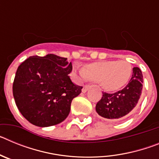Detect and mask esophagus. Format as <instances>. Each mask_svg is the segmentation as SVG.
Returning <instances> with one entry per match:
<instances>
[{"label":"esophagus","mask_w":159,"mask_h":159,"mask_svg":"<svg viewBox=\"0 0 159 159\" xmlns=\"http://www.w3.org/2000/svg\"><path fill=\"white\" fill-rule=\"evenodd\" d=\"M91 85H89V84H87V85H85V86L84 87V88H83V89H82V92H84V93H85V92H88V90H89L90 88H91Z\"/></svg>","instance_id":"34e87169"}]
</instances>
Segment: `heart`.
Segmentation results:
<instances>
[{
    "label": "heart",
    "instance_id": "b5f03b06",
    "mask_svg": "<svg viewBox=\"0 0 159 159\" xmlns=\"http://www.w3.org/2000/svg\"><path fill=\"white\" fill-rule=\"evenodd\" d=\"M73 71L82 80L99 83L107 92H116L124 88L129 83L132 75V67L125 60H107L89 64L80 68L78 65L73 67Z\"/></svg>",
    "mask_w": 159,
    "mask_h": 159
}]
</instances>
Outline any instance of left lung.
Segmentation results:
<instances>
[{"mask_svg": "<svg viewBox=\"0 0 159 159\" xmlns=\"http://www.w3.org/2000/svg\"><path fill=\"white\" fill-rule=\"evenodd\" d=\"M143 78L141 70L133 68L131 79L123 89L113 94L102 92L95 110L99 116L112 120L127 117L137 106L143 90Z\"/></svg>", "mask_w": 159, "mask_h": 159, "instance_id": "obj_1", "label": "left lung"}]
</instances>
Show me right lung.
I'll return each instance as SVG.
<instances>
[{
	"instance_id": "right-lung-1",
	"label": "right lung",
	"mask_w": 159,
	"mask_h": 159,
	"mask_svg": "<svg viewBox=\"0 0 159 159\" xmlns=\"http://www.w3.org/2000/svg\"><path fill=\"white\" fill-rule=\"evenodd\" d=\"M71 62L54 54L31 57L16 70L12 93L18 110L32 124L57 125L69 115L71 103L83 87L71 82Z\"/></svg>"
}]
</instances>
